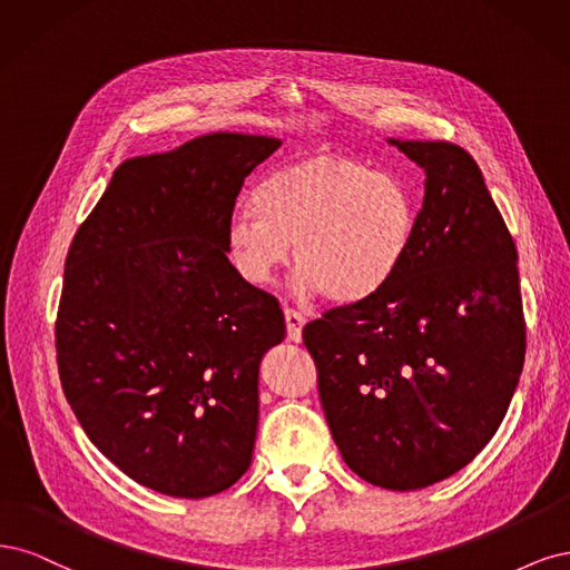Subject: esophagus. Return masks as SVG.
Here are the masks:
<instances>
[{
  "label": "esophagus",
  "instance_id": "obj_1",
  "mask_svg": "<svg viewBox=\"0 0 570 570\" xmlns=\"http://www.w3.org/2000/svg\"><path fill=\"white\" fill-rule=\"evenodd\" d=\"M284 317H286V334L288 341H301L303 338V326H305V315L296 307H286L284 309Z\"/></svg>",
  "mask_w": 570,
  "mask_h": 570
}]
</instances>
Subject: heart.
<instances>
[{"mask_svg":"<svg viewBox=\"0 0 570 570\" xmlns=\"http://www.w3.org/2000/svg\"><path fill=\"white\" fill-rule=\"evenodd\" d=\"M253 210L234 213L225 229L234 269L265 286L293 246L298 284L338 305L372 298L395 277L419 219L405 181L338 154L272 168L253 189Z\"/></svg>","mask_w":570,"mask_h":570,"instance_id":"heart-1","label":"heart"}]
</instances>
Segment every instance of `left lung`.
Masks as SVG:
<instances>
[{"label": "left lung", "instance_id": "1", "mask_svg": "<svg viewBox=\"0 0 570 570\" xmlns=\"http://www.w3.org/2000/svg\"><path fill=\"white\" fill-rule=\"evenodd\" d=\"M426 173L407 261L372 298L303 328L326 424L366 483L419 490L500 429L525 360L519 253L475 160L397 141Z\"/></svg>", "mask_w": 570, "mask_h": 570}]
</instances>
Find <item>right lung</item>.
<instances>
[{"label": "right lung", "instance_id": "right-lung-1", "mask_svg": "<svg viewBox=\"0 0 570 570\" xmlns=\"http://www.w3.org/2000/svg\"><path fill=\"white\" fill-rule=\"evenodd\" d=\"M279 139L196 137L125 160L72 238L57 362L80 426L132 481L210 498L246 473L279 301L234 269L225 229Z\"/></svg>", "mask_w": 570, "mask_h": 570}]
</instances>
